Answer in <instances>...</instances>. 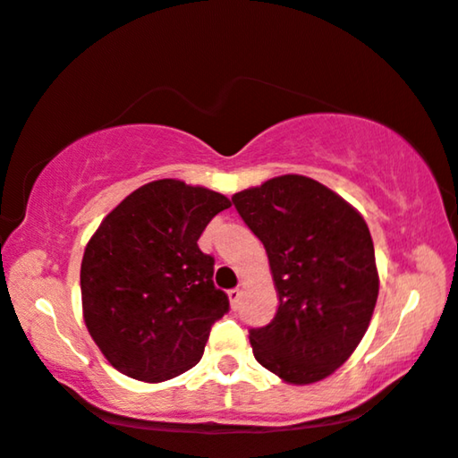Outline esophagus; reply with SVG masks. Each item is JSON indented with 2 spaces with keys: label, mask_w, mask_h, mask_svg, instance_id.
Listing matches in <instances>:
<instances>
[{
  "label": "esophagus",
  "mask_w": 458,
  "mask_h": 458,
  "mask_svg": "<svg viewBox=\"0 0 458 458\" xmlns=\"http://www.w3.org/2000/svg\"><path fill=\"white\" fill-rule=\"evenodd\" d=\"M227 296H229L231 309L237 310V306H240V300H242V292H240V290H229Z\"/></svg>",
  "instance_id": "1"
}]
</instances>
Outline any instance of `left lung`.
I'll return each mask as SVG.
<instances>
[{
    "instance_id": "obj_1",
    "label": "left lung",
    "mask_w": 458,
    "mask_h": 458,
    "mask_svg": "<svg viewBox=\"0 0 458 458\" xmlns=\"http://www.w3.org/2000/svg\"><path fill=\"white\" fill-rule=\"evenodd\" d=\"M231 199L265 246L279 296L273 321L250 329L254 359L285 384L329 377L360 344L377 302L365 218L304 174L273 177Z\"/></svg>"
}]
</instances>
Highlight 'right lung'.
<instances>
[{"mask_svg":"<svg viewBox=\"0 0 458 458\" xmlns=\"http://www.w3.org/2000/svg\"><path fill=\"white\" fill-rule=\"evenodd\" d=\"M229 198L179 179L129 193L99 223L81 262L87 331L127 377L160 384L196 367L229 310L198 240Z\"/></svg>","mask_w":458,"mask_h":458,"instance_id":"obj_1","label":"right lung"}]
</instances>
